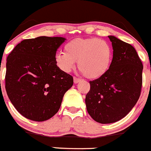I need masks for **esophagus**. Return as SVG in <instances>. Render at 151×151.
<instances>
[{"label":"esophagus","mask_w":151,"mask_h":151,"mask_svg":"<svg viewBox=\"0 0 151 151\" xmlns=\"http://www.w3.org/2000/svg\"><path fill=\"white\" fill-rule=\"evenodd\" d=\"M80 81H81V80H80V79L77 78V77H74V84H77V83H80Z\"/></svg>","instance_id":"esophagus-1"}]
</instances>
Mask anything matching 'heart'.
Segmentation results:
<instances>
[{
	"label": "heart",
	"mask_w": 151,
	"mask_h": 151,
	"mask_svg": "<svg viewBox=\"0 0 151 151\" xmlns=\"http://www.w3.org/2000/svg\"><path fill=\"white\" fill-rule=\"evenodd\" d=\"M64 52L55 55L56 65L61 71L69 72L77 61L79 69L89 79L104 75L110 67L112 50L107 42L97 38L75 39L66 43Z\"/></svg>",
	"instance_id": "obj_1"
}]
</instances>
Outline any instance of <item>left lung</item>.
I'll use <instances>...</instances> for the list:
<instances>
[{"label":"left lung","instance_id":"8db88e82","mask_svg":"<svg viewBox=\"0 0 151 151\" xmlns=\"http://www.w3.org/2000/svg\"><path fill=\"white\" fill-rule=\"evenodd\" d=\"M113 58L107 72L90 81L85 97L87 111L100 123H111L124 118L137 102L142 85V61L135 49L113 36Z\"/></svg>","mask_w":151,"mask_h":151}]
</instances>
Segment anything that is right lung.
Returning <instances> with one entry per match:
<instances>
[{
    "label": "right lung",
    "instance_id": "right-lung-1",
    "mask_svg": "<svg viewBox=\"0 0 151 151\" xmlns=\"http://www.w3.org/2000/svg\"><path fill=\"white\" fill-rule=\"evenodd\" d=\"M65 40L47 36L25 39L7 57L6 91L15 109L28 119L39 122L51 118L73 85L72 76L55 61Z\"/></svg>",
    "mask_w": 151,
    "mask_h": 151
}]
</instances>
